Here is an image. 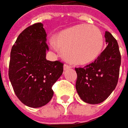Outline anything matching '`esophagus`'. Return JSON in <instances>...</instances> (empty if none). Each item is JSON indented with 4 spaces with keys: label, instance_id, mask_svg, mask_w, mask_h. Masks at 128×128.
Listing matches in <instances>:
<instances>
[{
    "label": "esophagus",
    "instance_id": "esophagus-1",
    "mask_svg": "<svg viewBox=\"0 0 128 128\" xmlns=\"http://www.w3.org/2000/svg\"><path fill=\"white\" fill-rule=\"evenodd\" d=\"M71 68V66L70 65V64H65L64 65V70H69V69H70Z\"/></svg>",
    "mask_w": 128,
    "mask_h": 128
}]
</instances>
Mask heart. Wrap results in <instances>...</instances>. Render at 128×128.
I'll return each instance as SVG.
<instances>
[{"instance_id": "heart-1", "label": "heart", "mask_w": 128, "mask_h": 128, "mask_svg": "<svg viewBox=\"0 0 128 128\" xmlns=\"http://www.w3.org/2000/svg\"><path fill=\"white\" fill-rule=\"evenodd\" d=\"M54 43L62 50L64 58L74 64L94 61L101 51L102 35L100 30L88 25H77L59 32Z\"/></svg>"}]
</instances>
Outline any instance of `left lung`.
I'll return each mask as SVG.
<instances>
[{"label":"left lung","mask_w":128,"mask_h":128,"mask_svg":"<svg viewBox=\"0 0 128 128\" xmlns=\"http://www.w3.org/2000/svg\"><path fill=\"white\" fill-rule=\"evenodd\" d=\"M107 46L92 63L76 68V88L80 99L88 104H99L109 97L116 86L121 65L117 41L108 31L105 34Z\"/></svg>","instance_id":"obj_1"}]
</instances>
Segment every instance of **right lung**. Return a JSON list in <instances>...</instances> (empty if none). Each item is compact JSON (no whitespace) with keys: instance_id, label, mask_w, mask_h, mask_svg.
Returning a JSON list of instances; mask_svg holds the SVG:
<instances>
[{"instance_id":"right-lung-1","label":"right lung","mask_w":128,"mask_h":128,"mask_svg":"<svg viewBox=\"0 0 128 128\" xmlns=\"http://www.w3.org/2000/svg\"><path fill=\"white\" fill-rule=\"evenodd\" d=\"M47 34L41 22L26 28L13 45L8 78L18 99L26 106L40 108L52 98V86L63 73V63L46 59Z\"/></svg>"}]
</instances>
